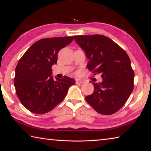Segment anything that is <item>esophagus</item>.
<instances>
[{
	"instance_id": "obj_1",
	"label": "esophagus",
	"mask_w": 151,
	"mask_h": 151,
	"mask_svg": "<svg viewBox=\"0 0 151 151\" xmlns=\"http://www.w3.org/2000/svg\"><path fill=\"white\" fill-rule=\"evenodd\" d=\"M75 81L76 84H82V83H84V82H85L84 80H82V79H80V78H76Z\"/></svg>"
}]
</instances>
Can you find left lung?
<instances>
[{
    "label": "left lung",
    "instance_id": "left-lung-1",
    "mask_svg": "<svg viewBox=\"0 0 151 151\" xmlns=\"http://www.w3.org/2000/svg\"><path fill=\"white\" fill-rule=\"evenodd\" d=\"M75 40L89 59L87 68L101 75V83H94L93 93L86 101L101 114L110 115L122 108L134 88V73L127 52L106 36H75Z\"/></svg>",
    "mask_w": 151,
    "mask_h": 151
}]
</instances>
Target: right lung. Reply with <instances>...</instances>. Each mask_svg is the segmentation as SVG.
Listing matches in <instances>:
<instances>
[{"instance_id": "1", "label": "right lung", "mask_w": 151, "mask_h": 151, "mask_svg": "<svg viewBox=\"0 0 151 151\" xmlns=\"http://www.w3.org/2000/svg\"><path fill=\"white\" fill-rule=\"evenodd\" d=\"M74 37L42 39L34 43L20 58L15 69L16 93L25 108L45 114L62 101L73 78H53L52 66L57 63L58 52L73 41Z\"/></svg>"}]
</instances>
